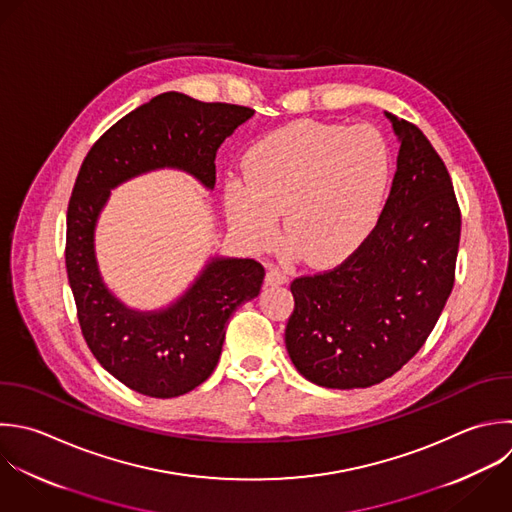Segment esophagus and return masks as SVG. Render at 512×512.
<instances>
[{"instance_id":"obj_1","label":"esophagus","mask_w":512,"mask_h":512,"mask_svg":"<svg viewBox=\"0 0 512 512\" xmlns=\"http://www.w3.org/2000/svg\"><path fill=\"white\" fill-rule=\"evenodd\" d=\"M288 282V274L284 270H280L278 266H270L268 274H266V284L268 286H282Z\"/></svg>"}]
</instances>
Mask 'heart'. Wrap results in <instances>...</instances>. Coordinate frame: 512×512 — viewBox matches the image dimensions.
I'll return each mask as SVG.
<instances>
[{
	"instance_id": "heart-1",
	"label": "heart",
	"mask_w": 512,
	"mask_h": 512,
	"mask_svg": "<svg viewBox=\"0 0 512 512\" xmlns=\"http://www.w3.org/2000/svg\"><path fill=\"white\" fill-rule=\"evenodd\" d=\"M246 186L228 188L234 228L254 244L274 236L276 214L292 248L310 264L350 256L376 228L392 162L370 126L296 122L258 140L244 156Z\"/></svg>"
}]
</instances>
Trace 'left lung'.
Wrapping results in <instances>:
<instances>
[{
    "label": "left lung",
    "instance_id": "obj_1",
    "mask_svg": "<svg viewBox=\"0 0 512 512\" xmlns=\"http://www.w3.org/2000/svg\"><path fill=\"white\" fill-rule=\"evenodd\" d=\"M384 114L400 150L376 228L340 266L290 284L288 354L326 388H368L398 372L454 286L460 208L448 170L414 124Z\"/></svg>",
    "mask_w": 512,
    "mask_h": 512
}]
</instances>
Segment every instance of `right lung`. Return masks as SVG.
<instances>
[{
    "instance_id": "add662e5",
    "label": "right lung",
    "mask_w": 512,
    "mask_h": 512,
    "mask_svg": "<svg viewBox=\"0 0 512 512\" xmlns=\"http://www.w3.org/2000/svg\"><path fill=\"white\" fill-rule=\"evenodd\" d=\"M252 116L244 106L166 92L118 120L80 168L66 234L78 320L96 360L140 394L174 398L200 386L218 364L228 318L260 294L266 272L250 258L216 256L168 308L140 312L102 280L94 250L98 216L110 190L160 168L184 170L212 190L218 148Z\"/></svg>"
}]
</instances>
